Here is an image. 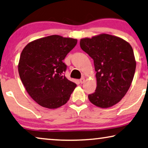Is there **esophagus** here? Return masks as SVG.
Segmentation results:
<instances>
[{"label":"esophagus","instance_id":"esophagus-1","mask_svg":"<svg viewBox=\"0 0 148 148\" xmlns=\"http://www.w3.org/2000/svg\"><path fill=\"white\" fill-rule=\"evenodd\" d=\"M84 82H85V78H82L80 80V82L81 84H83Z\"/></svg>","mask_w":148,"mask_h":148}]
</instances>
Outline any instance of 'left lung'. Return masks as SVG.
Listing matches in <instances>:
<instances>
[{"mask_svg": "<svg viewBox=\"0 0 148 148\" xmlns=\"http://www.w3.org/2000/svg\"><path fill=\"white\" fill-rule=\"evenodd\" d=\"M80 45L94 60L96 72L97 87L88 95L90 102L102 108L116 104L127 93L135 74L136 62L131 45L107 34L82 38Z\"/></svg>", "mask_w": 148, "mask_h": 148, "instance_id": "8db88e82", "label": "left lung"}]
</instances>
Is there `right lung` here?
Masks as SVG:
<instances>
[{"label": "right lung", "mask_w": 148, "mask_h": 148, "mask_svg": "<svg viewBox=\"0 0 148 148\" xmlns=\"http://www.w3.org/2000/svg\"><path fill=\"white\" fill-rule=\"evenodd\" d=\"M76 44V39L52 35L28 43L22 51L20 78L28 94L41 106H62L76 87L64 76L67 66L63 62Z\"/></svg>", "instance_id": "obj_1"}]
</instances>
